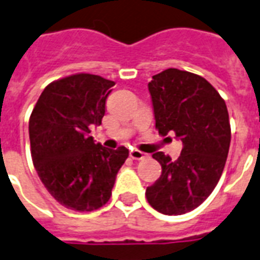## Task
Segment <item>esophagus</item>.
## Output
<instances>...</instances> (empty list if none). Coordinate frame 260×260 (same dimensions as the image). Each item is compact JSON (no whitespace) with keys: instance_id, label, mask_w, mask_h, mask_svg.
<instances>
[{"instance_id":"esophagus-1","label":"esophagus","mask_w":260,"mask_h":260,"mask_svg":"<svg viewBox=\"0 0 260 260\" xmlns=\"http://www.w3.org/2000/svg\"><path fill=\"white\" fill-rule=\"evenodd\" d=\"M129 156L132 159H135V160H143V159L146 158L147 155L144 154V152H142V151H139V150H131L129 151Z\"/></svg>"}]
</instances>
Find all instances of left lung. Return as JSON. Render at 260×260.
<instances>
[{
    "instance_id": "left-lung-1",
    "label": "left lung",
    "mask_w": 260,
    "mask_h": 260,
    "mask_svg": "<svg viewBox=\"0 0 260 260\" xmlns=\"http://www.w3.org/2000/svg\"><path fill=\"white\" fill-rule=\"evenodd\" d=\"M159 135L175 134L183 148L177 160L155 152L162 175L147 187V201L169 216L200 206L217 185L230 151L231 125L225 101L205 78L167 69L148 83Z\"/></svg>"
}]
</instances>
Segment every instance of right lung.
Masks as SVG:
<instances>
[{"mask_svg":"<svg viewBox=\"0 0 260 260\" xmlns=\"http://www.w3.org/2000/svg\"><path fill=\"white\" fill-rule=\"evenodd\" d=\"M113 81L74 74L51 82L29 118L30 154L50 194L69 209L91 212L109 201L125 147L94 143L90 125H100Z\"/></svg>","mask_w":260,"mask_h":260,"instance_id":"obj_1","label":"right lung"}]
</instances>
